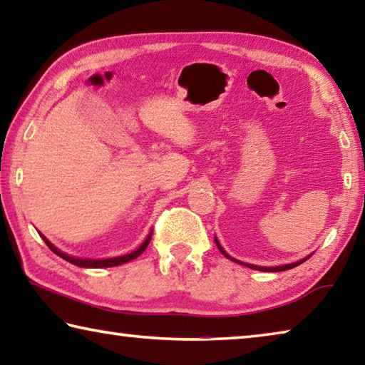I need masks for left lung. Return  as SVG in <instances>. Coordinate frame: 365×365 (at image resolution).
<instances>
[{
	"instance_id": "obj_1",
	"label": "left lung",
	"mask_w": 365,
	"mask_h": 365,
	"mask_svg": "<svg viewBox=\"0 0 365 365\" xmlns=\"http://www.w3.org/2000/svg\"><path fill=\"white\" fill-rule=\"evenodd\" d=\"M215 240V245H217V248H219V251L222 252V255H224L225 257H228V259H232V261H235V262H238V264H243V265H246V267H250V269H255V270H262V272H282V270H289V269H293V267H296V265H299V264H302L304 261H307L309 257L311 256H307V257H304V259H301V261H296V262H292V264H287V265H277V267H257V265H252V264H245V262H242V261H237V259H233L230 255H227V252L224 251V248H222L220 246V243H219V240L217 238H214Z\"/></svg>"
}]
</instances>
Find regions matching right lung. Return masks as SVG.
<instances>
[{"label":"right lung","mask_w":365,"mask_h":365,"mask_svg":"<svg viewBox=\"0 0 365 365\" xmlns=\"http://www.w3.org/2000/svg\"><path fill=\"white\" fill-rule=\"evenodd\" d=\"M151 235H153V232H150V235H148V238L145 240L143 243H141L140 248H137V250L132 251V252H128V255L117 256V257H109V259H80V257H73V256L66 255V252H63V251H59L56 246H53L51 243H49L48 240L43 237V235H41V237H43V240H45V243L48 245V248L51 250L54 255H58L59 257H63L64 261L71 262L73 265H78V267L100 269V267H114V265H120V264H125L128 261H133L135 257H138L141 252H143L148 248V245H150V240H151Z\"/></svg>","instance_id":"add662e5"}]
</instances>
